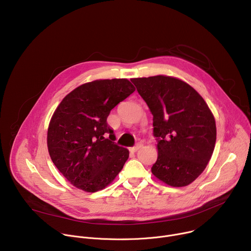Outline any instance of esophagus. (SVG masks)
I'll return each instance as SVG.
<instances>
[{
  "instance_id": "1",
  "label": "esophagus",
  "mask_w": 251,
  "mask_h": 251,
  "mask_svg": "<svg viewBox=\"0 0 251 251\" xmlns=\"http://www.w3.org/2000/svg\"><path fill=\"white\" fill-rule=\"evenodd\" d=\"M141 147H142V145H141V144H137L136 146H134V147L130 148V149H129V151H130L131 153H135V152H137Z\"/></svg>"
}]
</instances>
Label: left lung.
<instances>
[{"mask_svg":"<svg viewBox=\"0 0 251 251\" xmlns=\"http://www.w3.org/2000/svg\"><path fill=\"white\" fill-rule=\"evenodd\" d=\"M153 115L158 158L152 174L168 186L192 184L208 164L217 140L213 114L187 82L168 75L132 78Z\"/></svg>","mask_w":251,"mask_h":251,"instance_id":"obj_1","label":"left lung"}]
</instances>
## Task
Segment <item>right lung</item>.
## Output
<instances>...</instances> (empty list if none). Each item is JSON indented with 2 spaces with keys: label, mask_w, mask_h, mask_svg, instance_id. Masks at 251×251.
Listing matches in <instances>:
<instances>
[{
  "label": "right lung",
  "mask_w": 251,
  "mask_h": 251,
  "mask_svg": "<svg viewBox=\"0 0 251 251\" xmlns=\"http://www.w3.org/2000/svg\"><path fill=\"white\" fill-rule=\"evenodd\" d=\"M134 91L126 78L97 79L69 92L56 107L48 129V149L52 163L75 188L87 193L103 190L123 169L129 151L114 144L106 120Z\"/></svg>",
  "instance_id": "obj_1"
}]
</instances>
